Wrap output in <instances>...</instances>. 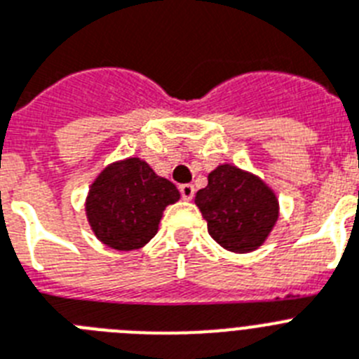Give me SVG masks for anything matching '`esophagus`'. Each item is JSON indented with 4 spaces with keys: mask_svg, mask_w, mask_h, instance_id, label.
<instances>
[{
    "mask_svg": "<svg viewBox=\"0 0 359 359\" xmlns=\"http://www.w3.org/2000/svg\"><path fill=\"white\" fill-rule=\"evenodd\" d=\"M180 197L184 198V201H191L195 197V186L194 184H182L179 188Z\"/></svg>",
    "mask_w": 359,
    "mask_h": 359,
    "instance_id": "1",
    "label": "esophagus"
}]
</instances>
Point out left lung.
Returning a JSON list of instances; mask_svg holds the SVG:
<instances>
[{
	"mask_svg": "<svg viewBox=\"0 0 359 359\" xmlns=\"http://www.w3.org/2000/svg\"><path fill=\"white\" fill-rule=\"evenodd\" d=\"M195 204L208 222V233L222 248L245 254L259 248L279 215L273 191L263 180L230 164L208 175Z\"/></svg>",
	"mask_w": 359,
	"mask_h": 359,
	"instance_id": "1",
	"label": "left lung"
}]
</instances>
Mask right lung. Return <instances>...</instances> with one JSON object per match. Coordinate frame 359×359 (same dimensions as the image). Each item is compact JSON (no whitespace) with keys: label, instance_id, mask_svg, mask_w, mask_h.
I'll return each mask as SVG.
<instances>
[{"label":"right lung","instance_id":"add662e5","mask_svg":"<svg viewBox=\"0 0 359 359\" xmlns=\"http://www.w3.org/2000/svg\"><path fill=\"white\" fill-rule=\"evenodd\" d=\"M179 189L140 158L105 168L87 197L95 236L114 250H137L155 237L162 212L179 201Z\"/></svg>","mask_w":359,"mask_h":359}]
</instances>
